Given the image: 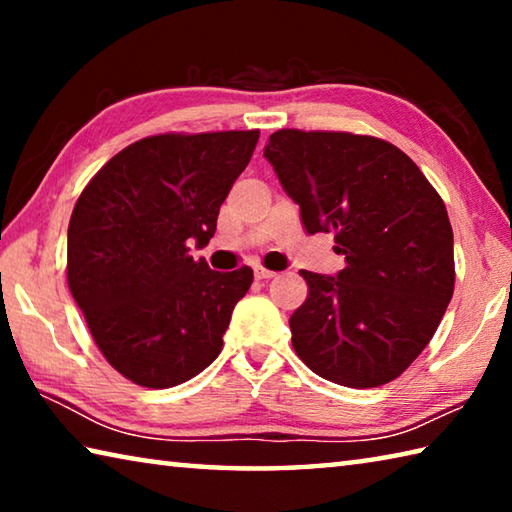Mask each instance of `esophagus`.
<instances>
[{
  "mask_svg": "<svg viewBox=\"0 0 512 512\" xmlns=\"http://www.w3.org/2000/svg\"><path fill=\"white\" fill-rule=\"evenodd\" d=\"M275 275H277L275 271H268V268L255 266V277H257V280H271V277H275Z\"/></svg>",
  "mask_w": 512,
  "mask_h": 512,
  "instance_id": "obj_1",
  "label": "esophagus"
}]
</instances>
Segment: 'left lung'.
<instances>
[{"label": "left lung", "mask_w": 512, "mask_h": 512, "mask_svg": "<svg viewBox=\"0 0 512 512\" xmlns=\"http://www.w3.org/2000/svg\"><path fill=\"white\" fill-rule=\"evenodd\" d=\"M264 158L300 205L309 235L334 232L345 268L300 271L309 296L291 343L318 377L388 384L418 359L454 293V232L443 198L409 155L352 133L284 128Z\"/></svg>", "instance_id": "left-lung-1"}]
</instances>
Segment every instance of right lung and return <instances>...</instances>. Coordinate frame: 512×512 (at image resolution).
Masks as SVG:
<instances>
[{"label":"right lung","instance_id":"obj_1","mask_svg":"<svg viewBox=\"0 0 512 512\" xmlns=\"http://www.w3.org/2000/svg\"><path fill=\"white\" fill-rule=\"evenodd\" d=\"M259 131L153 135L103 164L67 228V284L94 343L144 388H171L219 357L248 266L219 273L189 246L214 237L219 207Z\"/></svg>","mask_w":512,"mask_h":512}]
</instances>
